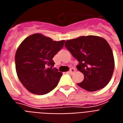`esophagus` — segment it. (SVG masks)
<instances>
[{
    "label": "esophagus",
    "instance_id": "1",
    "mask_svg": "<svg viewBox=\"0 0 123 123\" xmlns=\"http://www.w3.org/2000/svg\"><path fill=\"white\" fill-rule=\"evenodd\" d=\"M75 71V69L74 68H71L70 69H69V71H68V73H69V74H72V73H73Z\"/></svg>",
    "mask_w": 123,
    "mask_h": 123
}]
</instances>
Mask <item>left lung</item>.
I'll use <instances>...</instances> for the list:
<instances>
[{
    "label": "left lung",
    "mask_w": 123,
    "mask_h": 123,
    "mask_svg": "<svg viewBox=\"0 0 123 123\" xmlns=\"http://www.w3.org/2000/svg\"><path fill=\"white\" fill-rule=\"evenodd\" d=\"M65 46L77 60V68L84 75V80L77 83L80 87L94 92L109 83L114 71L115 62L111 48L104 38L82 36L67 41Z\"/></svg>",
    "instance_id": "left-lung-1"
}]
</instances>
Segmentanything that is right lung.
Instances as JSON below:
<instances>
[{"instance_id": "1", "label": "right lung", "mask_w": 123, "mask_h": 123, "mask_svg": "<svg viewBox=\"0 0 123 123\" xmlns=\"http://www.w3.org/2000/svg\"><path fill=\"white\" fill-rule=\"evenodd\" d=\"M65 41L35 33L29 36L19 46L15 56L16 69L20 82L31 93L46 94L55 88L62 75L52 58L63 48Z\"/></svg>"}]
</instances>
